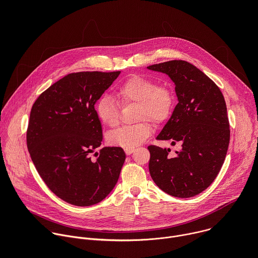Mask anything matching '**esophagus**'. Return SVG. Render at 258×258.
Listing matches in <instances>:
<instances>
[{"label":"esophagus","mask_w":258,"mask_h":258,"mask_svg":"<svg viewBox=\"0 0 258 258\" xmlns=\"http://www.w3.org/2000/svg\"><path fill=\"white\" fill-rule=\"evenodd\" d=\"M124 151H125L126 155H131L132 153H134V152H135V149H134V148H131V149H125Z\"/></svg>","instance_id":"esophagus-1"}]
</instances>
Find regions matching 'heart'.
<instances>
[{"label": "heart", "mask_w": 258, "mask_h": 258, "mask_svg": "<svg viewBox=\"0 0 258 258\" xmlns=\"http://www.w3.org/2000/svg\"><path fill=\"white\" fill-rule=\"evenodd\" d=\"M120 104L138 103L137 119H150L155 123L164 121L171 113L174 96L170 88L157 86V83L147 77L134 76L116 90ZM99 119L106 125L114 127L119 123V105L110 96H103L96 105ZM152 134V125L144 120L134 125L122 126L110 132L107 136L109 145L124 149L135 148L144 143Z\"/></svg>", "instance_id": "obj_1"}]
</instances>
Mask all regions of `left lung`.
I'll use <instances>...</instances> for the list:
<instances>
[{"mask_svg": "<svg viewBox=\"0 0 258 258\" xmlns=\"http://www.w3.org/2000/svg\"><path fill=\"white\" fill-rule=\"evenodd\" d=\"M173 82L178 103L157 140L178 143L170 149L149 146V171L156 185L178 198L207 189L222 168L230 143L227 105L219 88L193 64L171 60L147 67Z\"/></svg>", "mask_w": 258, "mask_h": 258, "instance_id": "1", "label": "left lung"}]
</instances>
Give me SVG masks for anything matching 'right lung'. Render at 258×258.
Masks as SVG:
<instances>
[{"mask_svg": "<svg viewBox=\"0 0 258 258\" xmlns=\"http://www.w3.org/2000/svg\"><path fill=\"white\" fill-rule=\"evenodd\" d=\"M120 71L70 73L32 105L26 134L31 160L48 188L76 206H91L113 190L125 160L120 147L101 146L95 104Z\"/></svg>", "mask_w": 258, "mask_h": 258, "instance_id": "add662e5", "label": "right lung"}]
</instances>
